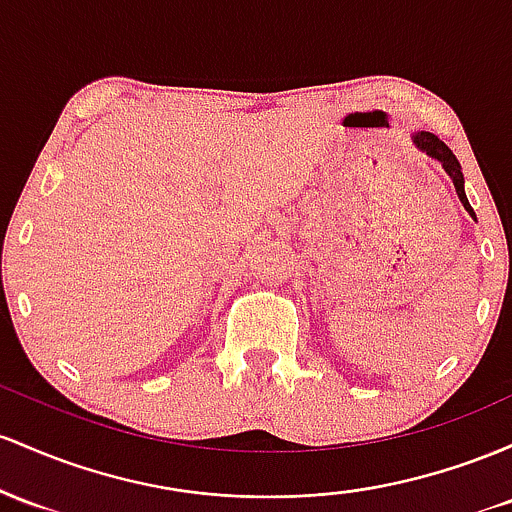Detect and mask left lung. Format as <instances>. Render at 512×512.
I'll return each mask as SVG.
<instances>
[{
  "mask_svg": "<svg viewBox=\"0 0 512 512\" xmlns=\"http://www.w3.org/2000/svg\"><path fill=\"white\" fill-rule=\"evenodd\" d=\"M413 142H416V145L421 147L423 152L430 154V157H435V159H438V162H442V166H445V171H447V174H450L452 183H455V191L459 195V200H462L464 208L472 212V217L476 220L472 205H469V200H467V193H464L462 166H459L457 157H455V154H452V149L447 147L438 135H433V132H418V135H413Z\"/></svg>",
  "mask_w": 512,
  "mask_h": 512,
  "instance_id": "obj_1",
  "label": "left lung"
}]
</instances>
